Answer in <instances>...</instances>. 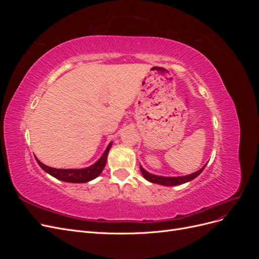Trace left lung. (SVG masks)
Listing matches in <instances>:
<instances>
[{"label":"left lung","instance_id":"obj_1","mask_svg":"<svg viewBox=\"0 0 259 259\" xmlns=\"http://www.w3.org/2000/svg\"><path fill=\"white\" fill-rule=\"evenodd\" d=\"M205 166H203L201 169H199L198 171H195L193 174L187 175V176H182V177H163V176H156V175H152L150 173L146 171L142 166H140V170H142V174L144 175V177L151 182L153 184H160L163 186H177V185H182L185 183L190 182V180L194 179L195 177H198L202 170L204 169Z\"/></svg>","mask_w":259,"mask_h":259}]
</instances>
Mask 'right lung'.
<instances>
[{
	"instance_id": "1",
	"label": "right lung",
	"mask_w": 259,
	"mask_h": 259,
	"mask_svg": "<svg viewBox=\"0 0 259 259\" xmlns=\"http://www.w3.org/2000/svg\"><path fill=\"white\" fill-rule=\"evenodd\" d=\"M111 147V143L109 144L107 149L105 150L103 156L95 163L93 164L92 166L86 167V168H81V169H62V168H53L50 166H46L45 164L38 161L36 159V162L38 165H40L46 173H49L50 175L54 176L55 178H57L59 180H62V182H67V183H88L90 180L96 178L101 171H103L106 162H107V155L109 152V149Z\"/></svg>"
}]
</instances>
